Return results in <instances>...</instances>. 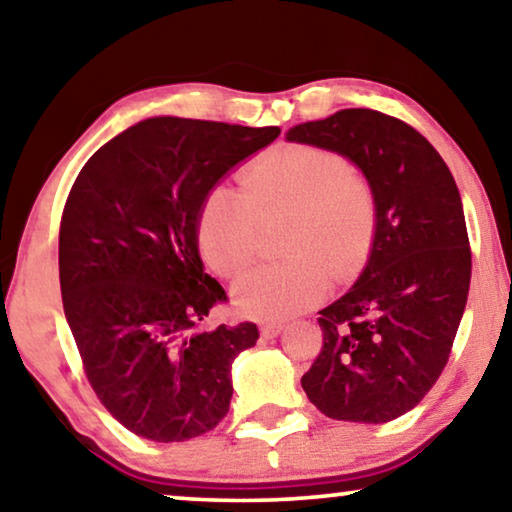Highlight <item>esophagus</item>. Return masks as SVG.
Instances as JSON below:
<instances>
[{"instance_id": "1", "label": "esophagus", "mask_w": 512, "mask_h": 512, "mask_svg": "<svg viewBox=\"0 0 512 512\" xmlns=\"http://www.w3.org/2000/svg\"><path fill=\"white\" fill-rule=\"evenodd\" d=\"M282 329H285V324L269 322V324H262V329H259V333H262L264 338H276V335H280Z\"/></svg>"}]
</instances>
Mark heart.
<instances>
[{
	"instance_id": "heart-1",
	"label": "heart",
	"mask_w": 512,
	"mask_h": 512,
	"mask_svg": "<svg viewBox=\"0 0 512 512\" xmlns=\"http://www.w3.org/2000/svg\"><path fill=\"white\" fill-rule=\"evenodd\" d=\"M287 211L280 250L287 259L257 266L232 289L234 308L253 319H282L310 308L335 278H347L372 246L377 204L370 181L345 156L319 147H278L253 160L239 193L216 188L197 218L200 253L218 276L234 278L259 250L257 220Z\"/></svg>"
}]
</instances>
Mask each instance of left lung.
I'll return each instance as SVG.
<instances>
[{
    "mask_svg": "<svg viewBox=\"0 0 512 512\" xmlns=\"http://www.w3.org/2000/svg\"><path fill=\"white\" fill-rule=\"evenodd\" d=\"M361 167L377 204L375 241L356 285L319 310L322 352L301 377L333 421L388 423L437 384L471 280L460 190L439 151L391 114L352 108L287 131Z\"/></svg>",
    "mask_w": 512,
    "mask_h": 512,
    "instance_id": "1",
    "label": "left lung"
}]
</instances>
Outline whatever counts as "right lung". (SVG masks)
I'll return each instance as SVG.
<instances>
[{
    "instance_id": "add662e5",
    "label": "right lung",
    "mask_w": 512,
    "mask_h": 512,
    "mask_svg": "<svg viewBox=\"0 0 512 512\" xmlns=\"http://www.w3.org/2000/svg\"><path fill=\"white\" fill-rule=\"evenodd\" d=\"M278 135V126L144 119L103 144L68 193L66 322L98 400L137 437L188 441L230 411L232 361L259 331L204 329L227 294L204 273L197 218L220 177Z\"/></svg>"
}]
</instances>
